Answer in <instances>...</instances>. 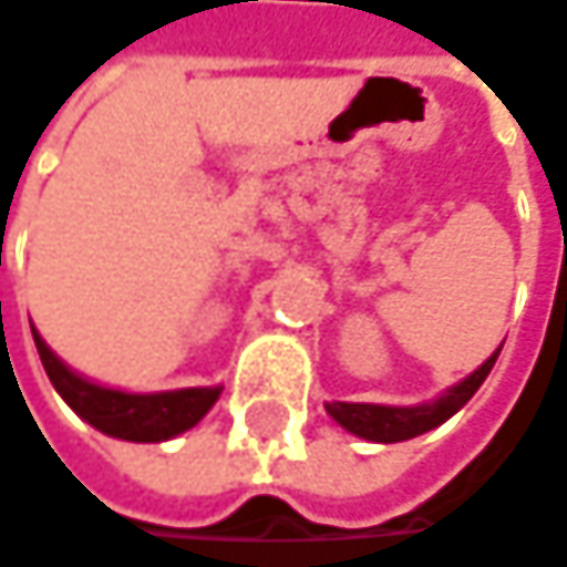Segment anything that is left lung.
I'll list each match as a JSON object with an SVG mask.
<instances>
[{
	"mask_svg": "<svg viewBox=\"0 0 567 567\" xmlns=\"http://www.w3.org/2000/svg\"><path fill=\"white\" fill-rule=\"evenodd\" d=\"M501 348L477 371H471L465 381L449 386L435 400H425V403H416V406H384V403H342V400H332V403H326V413L342 425V429H348L351 435L368 439V442H384V445H390V442L416 439V435H423L429 429L442 425L445 420H452L465 406L467 400L477 393V386L487 381V374H491Z\"/></svg>",
	"mask_w": 567,
	"mask_h": 567,
	"instance_id": "1",
	"label": "left lung"
}]
</instances>
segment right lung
<instances>
[{
	"label": "right lung",
	"instance_id": "right-lung-1",
	"mask_svg": "<svg viewBox=\"0 0 567 567\" xmlns=\"http://www.w3.org/2000/svg\"><path fill=\"white\" fill-rule=\"evenodd\" d=\"M31 336L38 344L41 364L51 378L63 403L93 429H100L112 439L125 442H167L186 429L199 423L213 403L219 400L223 386H183V390H161V393H128L115 386L96 384L73 368H66L61 358L48 348L31 326Z\"/></svg>",
	"mask_w": 567,
	"mask_h": 567
}]
</instances>
